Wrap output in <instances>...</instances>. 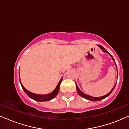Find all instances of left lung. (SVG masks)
<instances>
[{
  "label": "left lung",
  "mask_w": 129,
  "mask_h": 129,
  "mask_svg": "<svg viewBox=\"0 0 129 129\" xmlns=\"http://www.w3.org/2000/svg\"><path fill=\"white\" fill-rule=\"evenodd\" d=\"M98 45L99 46V48H100L102 50H103V52H107V53H108L110 55V56L112 58V60H113V61H115V60H114V58H113V57L112 56V55H111V54H109V52L107 51V50H106V49L105 48H103V47H102V46L101 45ZM116 67H117V66H116ZM115 85H116V84H115ZM115 85H114V87H113V88H112V90H111V91L110 92H109V93H108L107 94L105 95V96H101V97H92V96H89V95L85 94H84V93H83V92L81 91L80 90H79V88H78V85H77V83H76V87H77V93H78V94L79 95V96H81V97H82V98H84L88 100V101H94V102H96V101H101V100H102V99H103L106 98V97H108V96H109V95H110V94H111V93H112V91H113V90H114V88H115Z\"/></svg>",
  "instance_id": "left-lung-1"
}]
</instances>
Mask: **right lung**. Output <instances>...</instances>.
Wrapping results in <instances>:
<instances>
[{"instance_id": "add662e5", "label": "right lung", "mask_w": 129, "mask_h": 129, "mask_svg": "<svg viewBox=\"0 0 129 129\" xmlns=\"http://www.w3.org/2000/svg\"><path fill=\"white\" fill-rule=\"evenodd\" d=\"M62 81V78L60 79V81L58 82V84H57L56 88L53 91L51 92V93L47 94H35L31 93V92L29 91L28 90H26V88L24 87V86L22 85L21 82V80L20 79V82L21 84V85L22 88L23 89V90L24 91L25 93L27 94V95L31 99L34 100L35 101L38 102H45V101H49L50 100L52 99L53 98H54L55 96H57V94L58 93V91H59V88H60V84Z\"/></svg>"}]
</instances>
